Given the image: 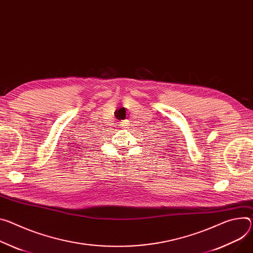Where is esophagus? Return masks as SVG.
<instances>
[{"instance_id": "1", "label": "esophagus", "mask_w": 253, "mask_h": 253, "mask_svg": "<svg viewBox=\"0 0 253 253\" xmlns=\"http://www.w3.org/2000/svg\"><path fill=\"white\" fill-rule=\"evenodd\" d=\"M122 124H123V126H128L129 123H128V121H124Z\"/></svg>"}]
</instances>
